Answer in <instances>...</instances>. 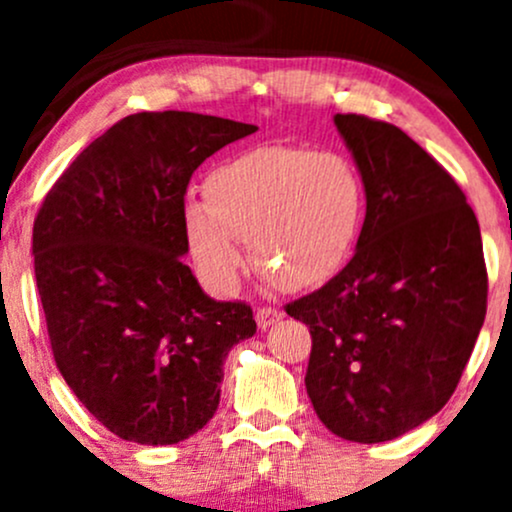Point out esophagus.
Instances as JSON below:
<instances>
[{"mask_svg": "<svg viewBox=\"0 0 512 512\" xmlns=\"http://www.w3.org/2000/svg\"><path fill=\"white\" fill-rule=\"evenodd\" d=\"M281 310H276V308H260L255 313V320H257V327H260V330H269V327L272 325H276V322L281 320Z\"/></svg>", "mask_w": 512, "mask_h": 512, "instance_id": "1", "label": "esophagus"}]
</instances>
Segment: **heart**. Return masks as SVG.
Returning <instances> with one entry per match:
<instances>
[{"instance_id": "b5f03b06", "label": "heart", "mask_w": 512, "mask_h": 512, "mask_svg": "<svg viewBox=\"0 0 512 512\" xmlns=\"http://www.w3.org/2000/svg\"><path fill=\"white\" fill-rule=\"evenodd\" d=\"M204 204L185 209V236L214 289L233 291L243 250L260 274L289 291L310 289L344 267L366 219V185L354 161L296 146H262L204 180Z\"/></svg>"}]
</instances>
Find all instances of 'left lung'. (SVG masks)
<instances>
[{
	"instance_id": "left-lung-1",
	"label": "left lung",
	"mask_w": 512,
	"mask_h": 512,
	"mask_svg": "<svg viewBox=\"0 0 512 512\" xmlns=\"http://www.w3.org/2000/svg\"><path fill=\"white\" fill-rule=\"evenodd\" d=\"M366 185L351 262L286 303L310 327L305 387L334 436L385 443L445 407L486 317L479 221L452 175L390 122L334 115Z\"/></svg>"
}]
</instances>
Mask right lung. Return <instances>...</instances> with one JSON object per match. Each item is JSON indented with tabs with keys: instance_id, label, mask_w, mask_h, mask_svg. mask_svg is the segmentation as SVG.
Returning <instances> with one entry per match:
<instances>
[{
	"instance_id": "1",
	"label": "right lung",
	"mask_w": 512,
	"mask_h": 512,
	"mask_svg": "<svg viewBox=\"0 0 512 512\" xmlns=\"http://www.w3.org/2000/svg\"><path fill=\"white\" fill-rule=\"evenodd\" d=\"M255 125L137 113L69 163L33 223L35 281L62 378L122 440L173 445L219 407L252 308L214 301L182 255L192 173Z\"/></svg>"
}]
</instances>
